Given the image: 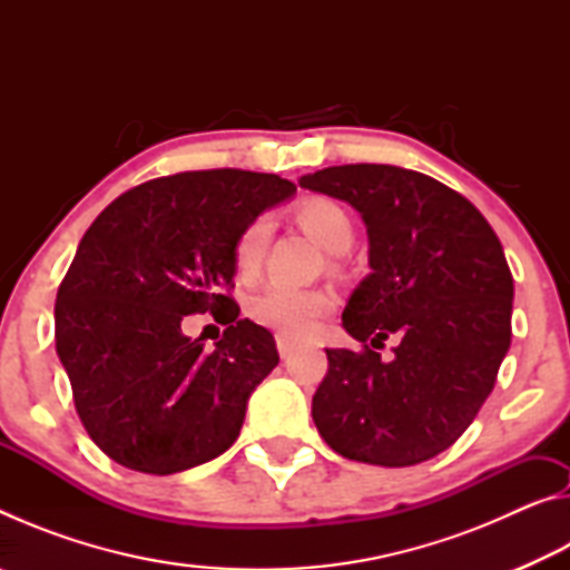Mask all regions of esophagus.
<instances>
[{"instance_id":"esophagus-1","label":"esophagus","mask_w":570,"mask_h":570,"mask_svg":"<svg viewBox=\"0 0 570 570\" xmlns=\"http://www.w3.org/2000/svg\"><path fill=\"white\" fill-rule=\"evenodd\" d=\"M276 346H278V354H282V360H288V356L294 354V344L284 340V336H276Z\"/></svg>"}]
</instances>
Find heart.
<instances>
[{
    "label": "heart",
    "mask_w": 570,
    "mask_h": 570,
    "mask_svg": "<svg viewBox=\"0 0 570 570\" xmlns=\"http://www.w3.org/2000/svg\"><path fill=\"white\" fill-rule=\"evenodd\" d=\"M296 218L308 234H312L326 250H346L352 246L354 226L342 204L334 198L314 196L304 198L296 206ZM268 238H272V220L268 216H254L238 230L230 248L234 268L238 276H254L264 262ZM334 296L324 288H302L288 284H268L262 292L250 296L248 314L256 324L276 332L278 336L292 342L308 340L326 314H332Z\"/></svg>",
    "instance_id": "obj_1"
}]
</instances>
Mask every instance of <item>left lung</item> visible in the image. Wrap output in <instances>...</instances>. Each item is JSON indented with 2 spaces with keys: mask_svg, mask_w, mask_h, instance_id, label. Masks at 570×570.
Returning <instances> with one entry per match:
<instances>
[{
  "mask_svg": "<svg viewBox=\"0 0 570 570\" xmlns=\"http://www.w3.org/2000/svg\"><path fill=\"white\" fill-rule=\"evenodd\" d=\"M298 183L352 204L370 236L372 274L342 314L362 350H326L316 430L370 465L440 455L493 392L513 334V274L495 230L465 196L417 170L352 163ZM390 335L401 344L384 363L373 350Z\"/></svg>",
  "mask_w": 570,
  "mask_h": 570,
  "instance_id": "1",
  "label": "left lung"
}]
</instances>
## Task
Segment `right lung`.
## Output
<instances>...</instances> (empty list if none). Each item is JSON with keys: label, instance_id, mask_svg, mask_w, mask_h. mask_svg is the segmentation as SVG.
Wrapping results in <instances>:
<instances>
[{"label": "right lung", "instance_id": "right-lung-1", "mask_svg": "<svg viewBox=\"0 0 570 570\" xmlns=\"http://www.w3.org/2000/svg\"><path fill=\"white\" fill-rule=\"evenodd\" d=\"M296 186L274 173L186 170L125 190L92 220L57 288L55 342L82 428L122 468L173 475L234 445L274 336L238 320L234 240ZM214 313L210 353L181 334Z\"/></svg>", "mask_w": 570, "mask_h": 570}]
</instances>
